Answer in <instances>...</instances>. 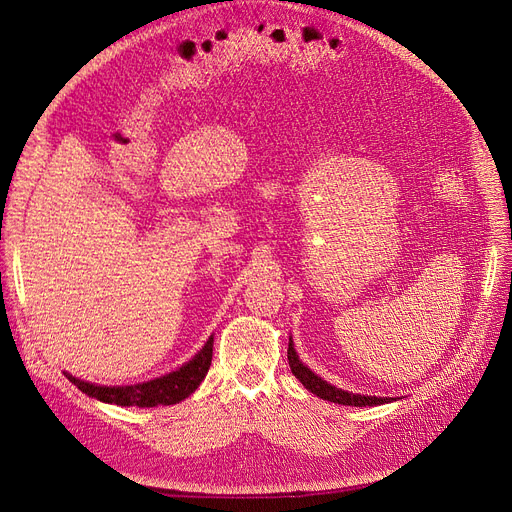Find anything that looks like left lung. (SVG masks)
Segmentation results:
<instances>
[{
	"label": "left lung",
	"mask_w": 512,
	"mask_h": 512,
	"mask_svg": "<svg viewBox=\"0 0 512 512\" xmlns=\"http://www.w3.org/2000/svg\"><path fill=\"white\" fill-rule=\"evenodd\" d=\"M287 356H289L291 373L297 377L301 384H304V388H308L312 394L320 396V399H323V401H331V403H337V405H352V407H373V405H384V403L392 401V399H388V396H380V399H377V396L352 394L348 390L335 388L329 382L320 380L316 373H312L304 363L299 361V356H297L295 346H293V339H289Z\"/></svg>",
	"instance_id": "8db88e82"
}]
</instances>
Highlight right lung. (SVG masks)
Listing matches in <instances>:
<instances>
[{"mask_svg":"<svg viewBox=\"0 0 512 512\" xmlns=\"http://www.w3.org/2000/svg\"><path fill=\"white\" fill-rule=\"evenodd\" d=\"M213 335L206 339L202 350L192 358V361L185 363L173 373H166L156 380H149L135 386H99L90 384L84 380H78L69 373L67 380L78 386L84 394L92 396V399L120 405V407H158V405H175L189 394L196 392L200 382L206 377L208 367L213 361Z\"/></svg>","mask_w":512,"mask_h":512,"instance_id":"obj_1","label":"right lung"}]
</instances>
